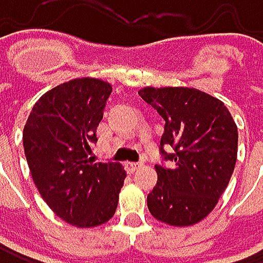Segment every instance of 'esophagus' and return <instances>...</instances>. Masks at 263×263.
Listing matches in <instances>:
<instances>
[{
  "mask_svg": "<svg viewBox=\"0 0 263 263\" xmlns=\"http://www.w3.org/2000/svg\"><path fill=\"white\" fill-rule=\"evenodd\" d=\"M125 166H127V171H128V173H135V171H138L139 167H142V164H141V163H132V161H130V163H127Z\"/></svg>",
  "mask_w": 263,
  "mask_h": 263,
  "instance_id": "esophagus-1",
  "label": "esophagus"
}]
</instances>
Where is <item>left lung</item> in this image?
<instances>
[{
  "mask_svg": "<svg viewBox=\"0 0 263 263\" xmlns=\"http://www.w3.org/2000/svg\"><path fill=\"white\" fill-rule=\"evenodd\" d=\"M141 99L164 119L158 182L147 194L154 218L171 226L204 219L224 193L237 161L238 132L221 100L191 87H144Z\"/></svg>",
  "mask_w": 263,
  "mask_h": 263,
  "instance_id": "obj_1",
  "label": "left lung"
}]
</instances>
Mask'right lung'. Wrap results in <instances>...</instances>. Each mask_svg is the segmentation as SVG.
Returning a JSON list of instances; mask_svg holds the SVG:
<instances>
[{
    "instance_id": "add662e5",
    "label": "right lung",
    "mask_w": 263,
    "mask_h": 263,
    "mask_svg": "<svg viewBox=\"0 0 263 263\" xmlns=\"http://www.w3.org/2000/svg\"><path fill=\"white\" fill-rule=\"evenodd\" d=\"M111 90V84L96 78L59 84L39 99L23 130L39 193L61 219L77 228L100 226L112 218L127 176L119 163H94L89 157Z\"/></svg>"
}]
</instances>
